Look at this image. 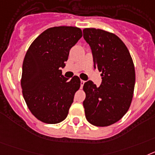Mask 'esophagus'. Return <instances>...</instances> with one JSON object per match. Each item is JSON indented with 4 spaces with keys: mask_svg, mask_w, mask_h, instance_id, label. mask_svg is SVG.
Masks as SVG:
<instances>
[{
    "mask_svg": "<svg viewBox=\"0 0 155 155\" xmlns=\"http://www.w3.org/2000/svg\"><path fill=\"white\" fill-rule=\"evenodd\" d=\"M81 83H80V85H81V87L82 88H83V85H84V83H85V81H84V80H82L81 79Z\"/></svg>",
    "mask_w": 155,
    "mask_h": 155,
    "instance_id": "1",
    "label": "esophagus"
}]
</instances>
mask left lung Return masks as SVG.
Segmentation results:
<instances>
[{
  "label": "left lung",
  "instance_id": "obj_1",
  "mask_svg": "<svg viewBox=\"0 0 155 155\" xmlns=\"http://www.w3.org/2000/svg\"><path fill=\"white\" fill-rule=\"evenodd\" d=\"M90 45L94 68L101 72L97 87L89 80L83 85L86 118L96 126H107L120 120L131 104L135 86V68L129 50L114 33L94 28L83 29Z\"/></svg>",
  "mask_w": 155,
  "mask_h": 155
}]
</instances>
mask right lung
<instances>
[{"instance_id": "right-lung-1", "label": "right lung", "mask_w": 155, "mask_h": 155, "mask_svg": "<svg viewBox=\"0 0 155 155\" xmlns=\"http://www.w3.org/2000/svg\"><path fill=\"white\" fill-rule=\"evenodd\" d=\"M83 36L74 26L49 28L35 39L22 64L21 87L29 111L48 124L62 122L68 115L80 79L64 77L70 49Z\"/></svg>"}]
</instances>
